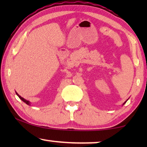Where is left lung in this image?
Returning a JSON list of instances; mask_svg holds the SVG:
<instances>
[{
  "label": "left lung",
  "instance_id": "obj_1",
  "mask_svg": "<svg viewBox=\"0 0 147 147\" xmlns=\"http://www.w3.org/2000/svg\"><path fill=\"white\" fill-rule=\"evenodd\" d=\"M127 100H126V101H127ZM126 101H125V102H124L123 103V105H124V104H125V103L126 102Z\"/></svg>",
  "mask_w": 147,
  "mask_h": 147
}]
</instances>
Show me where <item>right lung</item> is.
Here are the masks:
<instances>
[{"mask_svg": "<svg viewBox=\"0 0 147 147\" xmlns=\"http://www.w3.org/2000/svg\"><path fill=\"white\" fill-rule=\"evenodd\" d=\"M16 94H17V95L19 96V98H20V99H21V100H23V101L24 102H25V103H26V104H28V105H30V102H29L28 100H26V99H24V98H23V97H21V96H20V95H19V94L18 93H17L16 91Z\"/></svg>", "mask_w": 147, "mask_h": 147, "instance_id": "1", "label": "right lung"}]
</instances>
